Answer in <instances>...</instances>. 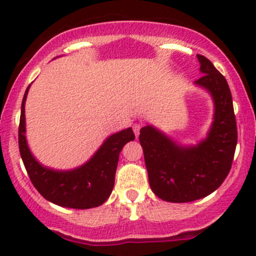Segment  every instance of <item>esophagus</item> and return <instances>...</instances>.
I'll list each match as a JSON object with an SVG mask.
<instances>
[{
	"instance_id": "34e87169",
	"label": "esophagus",
	"mask_w": 256,
	"mask_h": 256,
	"mask_svg": "<svg viewBox=\"0 0 256 256\" xmlns=\"http://www.w3.org/2000/svg\"><path fill=\"white\" fill-rule=\"evenodd\" d=\"M141 128H142V126H141L140 124H135V125H134V132H135L136 138H138V135H140Z\"/></svg>"
}]
</instances>
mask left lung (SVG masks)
I'll return each mask as SVG.
<instances>
[{
  "label": "left lung",
  "mask_w": 256,
  "mask_h": 256,
  "mask_svg": "<svg viewBox=\"0 0 256 256\" xmlns=\"http://www.w3.org/2000/svg\"><path fill=\"white\" fill-rule=\"evenodd\" d=\"M197 58L203 76L194 82L214 102L207 138L196 146H180L150 125L138 136L150 187L167 202H192L213 193L228 176L236 152L238 132L228 82L209 59L200 54Z\"/></svg>",
  "instance_id": "8db88e82"
}]
</instances>
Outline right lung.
Wrapping results in <instances>:
<instances>
[{"label": "right lung", "mask_w": 256, "mask_h": 256, "mask_svg": "<svg viewBox=\"0 0 256 256\" xmlns=\"http://www.w3.org/2000/svg\"><path fill=\"white\" fill-rule=\"evenodd\" d=\"M30 86L26 90L20 106L18 144L30 182L46 200L60 207L88 209L102 206L112 192L121 150L128 141L135 140L132 128L109 136L94 156L78 168L72 171L48 168L33 157L26 140L24 104Z\"/></svg>", "instance_id": "add662e5"}]
</instances>
